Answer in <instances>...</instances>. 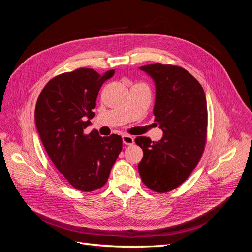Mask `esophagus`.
<instances>
[{
  "instance_id": "obj_1",
  "label": "esophagus",
  "mask_w": 252,
  "mask_h": 252,
  "mask_svg": "<svg viewBox=\"0 0 252 252\" xmlns=\"http://www.w3.org/2000/svg\"><path fill=\"white\" fill-rule=\"evenodd\" d=\"M122 139H123V143L125 145H132L134 143V140L131 135H128V134H124L122 136Z\"/></svg>"
}]
</instances>
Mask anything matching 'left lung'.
Returning a JSON list of instances; mask_svg holds the SVG:
<instances>
[{"label":"left lung","mask_w":252,"mask_h":252,"mask_svg":"<svg viewBox=\"0 0 252 252\" xmlns=\"http://www.w3.org/2000/svg\"><path fill=\"white\" fill-rule=\"evenodd\" d=\"M156 83L155 121L163 138L136 136L143 149L139 173L152 191L165 193L184 183L199 164L207 139V102L204 89L186 69L175 65L140 67Z\"/></svg>","instance_id":"left-lung-1"}]
</instances>
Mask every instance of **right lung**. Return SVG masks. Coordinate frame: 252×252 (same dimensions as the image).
<instances>
[{
  "mask_svg": "<svg viewBox=\"0 0 252 252\" xmlns=\"http://www.w3.org/2000/svg\"><path fill=\"white\" fill-rule=\"evenodd\" d=\"M114 70L98 74L78 68L51 79L37 97L34 118L44 148L56 168L75 189L94 191L107 182L123 146L118 134L85 133L98 90Z\"/></svg>",
  "mask_w": 252,
  "mask_h": 252,
  "instance_id": "obj_1",
  "label": "right lung"
}]
</instances>
